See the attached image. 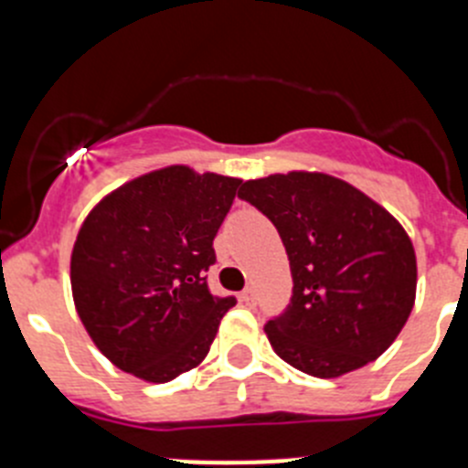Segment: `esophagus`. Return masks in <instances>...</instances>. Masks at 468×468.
<instances>
[{"label":"esophagus","mask_w":468,"mask_h":468,"mask_svg":"<svg viewBox=\"0 0 468 468\" xmlns=\"http://www.w3.org/2000/svg\"><path fill=\"white\" fill-rule=\"evenodd\" d=\"M239 300H241V304H246V307H255V302H258L255 288H246V291H241Z\"/></svg>","instance_id":"34e87169"}]
</instances>
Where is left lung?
Segmentation results:
<instances>
[{"label":"left lung","mask_w":468,"mask_h":468,"mask_svg":"<svg viewBox=\"0 0 468 468\" xmlns=\"http://www.w3.org/2000/svg\"><path fill=\"white\" fill-rule=\"evenodd\" d=\"M239 197L274 222L291 260V304L264 325L271 349L321 379L382 356L417 291L415 248L394 215L325 173L246 180Z\"/></svg>","instance_id":"left-lung-1"}]
</instances>
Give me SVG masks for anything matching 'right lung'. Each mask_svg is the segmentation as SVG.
Here are the masks:
<instances>
[{"label": "right lung", "mask_w": 468, "mask_h": 468, "mask_svg": "<svg viewBox=\"0 0 468 468\" xmlns=\"http://www.w3.org/2000/svg\"><path fill=\"white\" fill-rule=\"evenodd\" d=\"M239 177L168 166L107 194L86 215L69 260L74 307L119 370L164 384L204 361L234 297L206 271Z\"/></svg>", "instance_id": "obj_1"}]
</instances>
